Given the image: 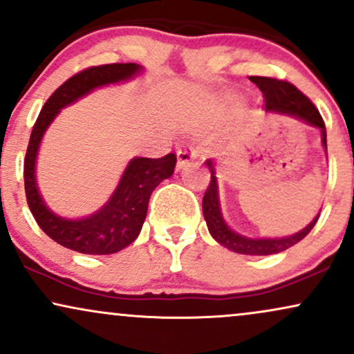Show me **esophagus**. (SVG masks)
Segmentation results:
<instances>
[{
	"label": "esophagus",
	"instance_id": "esophagus-1",
	"mask_svg": "<svg viewBox=\"0 0 354 354\" xmlns=\"http://www.w3.org/2000/svg\"><path fill=\"white\" fill-rule=\"evenodd\" d=\"M196 151L194 148H191V147H185V148H180V150L176 151V155H178V168H186V166H188L189 163H191V160H194L196 158Z\"/></svg>",
	"mask_w": 354,
	"mask_h": 354
}]
</instances>
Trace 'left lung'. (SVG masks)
Returning a JSON list of instances; mask_svg holds the SVG:
<instances>
[{
	"label": "left lung",
	"mask_w": 354,
	"mask_h": 354,
	"mask_svg": "<svg viewBox=\"0 0 354 354\" xmlns=\"http://www.w3.org/2000/svg\"><path fill=\"white\" fill-rule=\"evenodd\" d=\"M250 80L261 88L266 97V110L269 112H279L292 117L300 118L308 125L318 127L322 130V143L326 148V129L320 112L315 107L313 102L301 93L295 85L287 82V80L275 77H261V75H252ZM207 166L211 169V181L207 185L206 193L203 198V214L206 219L207 229L211 236L219 242L221 245L227 247L229 250L237 254L245 255H272L287 250L288 247L295 245L313 229L320 214L310 223L304 231L293 234L288 237H280V239H250L241 234L234 232L225 221L223 219L219 207V194H218V181H216L214 169H212L211 160H207Z\"/></svg>",
	"instance_id": "8db88e82"
}]
</instances>
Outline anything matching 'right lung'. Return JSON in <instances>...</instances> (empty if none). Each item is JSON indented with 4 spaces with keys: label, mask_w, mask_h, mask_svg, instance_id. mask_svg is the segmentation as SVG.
<instances>
[{
    "label": "right lung",
    "mask_w": 354,
    "mask_h": 354,
    "mask_svg": "<svg viewBox=\"0 0 354 354\" xmlns=\"http://www.w3.org/2000/svg\"><path fill=\"white\" fill-rule=\"evenodd\" d=\"M142 71L138 64H104L77 72L67 79L46 100L34 123L24 158V189L34 219L50 239L80 254H115L138 237L147 218L148 201L153 189L169 178L176 166V155L161 158H133L127 166L110 201L95 214L85 219H64L46 207L37 191L34 165L37 150L49 123L59 110L102 85L120 82Z\"/></svg>",
    "instance_id": "1"
}]
</instances>
